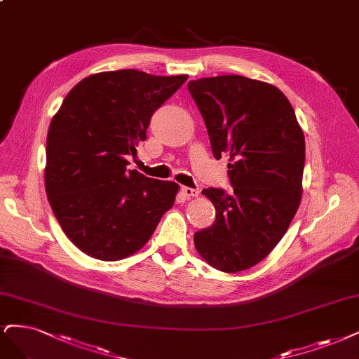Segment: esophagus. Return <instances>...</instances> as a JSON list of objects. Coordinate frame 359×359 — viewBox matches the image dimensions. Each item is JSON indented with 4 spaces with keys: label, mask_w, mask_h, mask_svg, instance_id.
Returning a JSON list of instances; mask_svg holds the SVG:
<instances>
[{
    "label": "esophagus",
    "mask_w": 359,
    "mask_h": 359,
    "mask_svg": "<svg viewBox=\"0 0 359 359\" xmlns=\"http://www.w3.org/2000/svg\"><path fill=\"white\" fill-rule=\"evenodd\" d=\"M181 191H182V194H184L185 197H189V199H191V197H197V196H199V190H197V189L182 187V189H181Z\"/></svg>",
    "instance_id": "34e87169"
}]
</instances>
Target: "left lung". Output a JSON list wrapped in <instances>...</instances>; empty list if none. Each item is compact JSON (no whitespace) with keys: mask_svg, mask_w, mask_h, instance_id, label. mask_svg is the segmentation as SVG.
Returning <instances> with one entry per match:
<instances>
[{"mask_svg":"<svg viewBox=\"0 0 359 359\" xmlns=\"http://www.w3.org/2000/svg\"><path fill=\"white\" fill-rule=\"evenodd\" d=\"M217 160L229 157L233 193L203 190L215 222L194 234L205 262L226 273L254 267L287 233L303 193L304 135L292 105L273 84L242 76L193 80Z\"/></svg>","mask_w":359,"mask_h":359,"instance_id":"8db88e82","label":"left lung"}]
</instances>
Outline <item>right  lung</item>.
<instances>
[{"instance_id":"obj_1","label":"right lung","mask_w":359,"mask_h":359,"mask_svg":"<svg viewBox=\"0 0 359 359\" xmlns=\"http://www.w3.org/2000/svg\"><path fill=\"white\" fill-rule=\"evenodd\" d=\"M189 76L137 69L92 74L74 86L50 121L44 184L67 238L102 262L138 252L174 206L180 185L128 170L154 111Z\"/></svg>"}]
</instances>
